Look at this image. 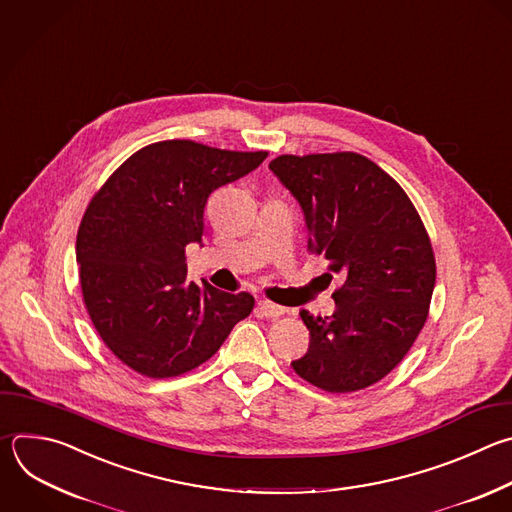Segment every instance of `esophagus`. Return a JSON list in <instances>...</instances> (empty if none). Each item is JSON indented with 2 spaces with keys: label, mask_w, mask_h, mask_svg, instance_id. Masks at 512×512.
Wrapping results in <instances>:
<instances>
[{
  "label": "esophagus",
  "mask_w": 512,
  "mask_h": 512,
  "mask_svg": "<svg viewBox=\"0 0 512 512\" xmlns=\"http://www.w3.org/2000/svg\"><path fill=\"white\" fill-rule=\"evenodd\" d=\"M257 311H259L261 315H265V317H279V315L285 313V307L275 305V303H271V301H259V303H257Z\"/></svg>",
  "instance_id": "1"
}]
</instances>
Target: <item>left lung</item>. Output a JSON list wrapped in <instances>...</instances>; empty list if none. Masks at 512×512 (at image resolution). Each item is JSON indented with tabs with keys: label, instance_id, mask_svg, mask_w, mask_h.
<instances>
[{
	"label": "left lung",
	"instance_id": "left-lung-1",
	"mask_svg": "<svg viewBox=\"0 0 512 512\" xmlns=\"http://www.w3.org/2000/svg\"><path fill=\"white\" fill-rule=\"evenodd\" d=\"M269 168L303 209L307 251L344 281L329 319L299 313L309 348L291 368L331 394L364 390L404 360L428 319V231L406 191L364 154H281Z\"/></svg>",
	"mask_w": 512,
	"mask_h": 512
}]
</instances>
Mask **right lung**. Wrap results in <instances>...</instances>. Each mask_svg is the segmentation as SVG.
Listing matches in <instances>:
<instances>
[{
    "label": "right lung",
    "instance_id": "add662e5",
    "mask_svg": "<svg viewBox=\"0 0 512 512\" xmlns=\"http://www.w3.org/2000/svg\"><path fill=\"white\" fill-rule=\"evenodd\" d=\"M173 138L128 156L90 199L76 237L86 311L104 346L140 376L164 380L211 360L255 305L187 281L209 195L265 158Z\"/></svg>",
    "mask_w": 512,
    "mask_h": 512
}]
</instances>
